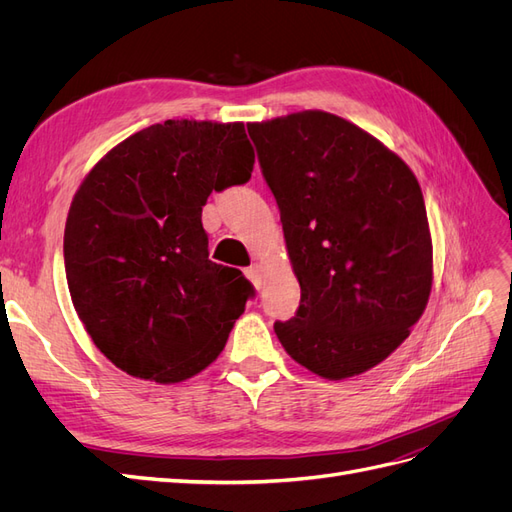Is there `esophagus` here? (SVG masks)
I'll use <instances>...</instances> for the list:
<instances>
[{
    "mask_svg": "<svg viewBox=\"0 0 512 512\" xmlns=\"http://www.w3.org/2000/svg\"><path fill=\"white\" fill-rule=\"evenodd\" d=\"M245 275L250 277L256 288H260V284H262V267L258 265V262H252V265L245 269Z\"/></svg>",
    "mask_w": 512,
    "mask_h": 512,
    "instance_id": "1",
    "label": "esophagus"
}]
</instances>
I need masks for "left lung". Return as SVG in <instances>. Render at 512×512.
Segmentation results:
<instances>
[{"label": "left lung", "instance_id": "obj_1", "mask_svg": "<svg viewBox=\"0 0 512 512\" xmlns=\"http://www.w3.org/2000/svg\"><path fill=\"white\" fill-rule=\"evenodd\" d=\"M301 286L294 318L273 324L286 352L344 380L382 363L423 316L431 235L406 162L354 123L303 111L247 123Z\"/></svg>", "mask_w": 512, "mask_h": 512}]
</instances>
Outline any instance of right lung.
Wrapping results in <instances>:
<instances>
[{
  "label": "right lung",
  "instance_id": "add662e5",
  "mask_svg": "<svg viewBox=\"0 0 512 512\" xmlns=\"http://www.w3.org/2000/svg\"><path fill=\"white\" fill-rule=\"evenodd\" d=\"M243 123L168 119L113 147L70 205V297L108 361L134 378L181 382L211 365L254 286L209 260V194L250 181Z\"/></svg>",
  "mask_w": 512,
  "mask_h": 512
}]
</instances>
